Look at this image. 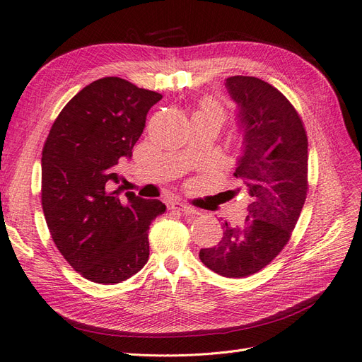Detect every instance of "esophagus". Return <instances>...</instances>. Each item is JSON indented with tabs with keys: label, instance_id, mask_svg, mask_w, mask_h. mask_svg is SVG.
Instances as JSON below:
<instances>
[{
	"label": "esophagus",
	"instance_id": "34e87169",
	"mask_svg": "<svg viewBox=\"0 0 362 362\" xmlns=\"http://www.w3.org/2000/svg\"><path fill=\"white\" fill-rule=\"evenodd\" d=\"M169 206L173 208V210L182 211V213H185V214H198V210H194L193 206H190V205H187V204H182V202H180V201H172V202L169 204Z\"/></svg>",
	"mask_w": 362,
	"mask_h": 362
}]
</instances>
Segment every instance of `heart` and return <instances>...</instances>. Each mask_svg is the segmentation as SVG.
Wrapping results in <instances>:
<instances>
[{
    "mask_svg": "<svg viewBox=\"0 0 362 362\" xmlns=\"http://www.w3.org/2000/svg\"><path fill=\"white\" fill-rule=\"evenodd\" d=\"M194 116H202V117H208V119H213L216 120V122L221 125L222 120L225 119V112L223 108L218 105L217 103H213V101H206L199 112H196Z\"/></svg>",
    "mask_w": 362,
    "mask_h": 362,
    "instance_id": "obj_1",
    "label": "heart"
}]
</instances>
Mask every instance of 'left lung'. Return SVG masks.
Segmentation results:
<instances>
[{
  "instance_id": "obj_1",
  "label": "left lung",
  "mask_w": 362,
  "mask_h": 362,
  "mask_svg": "<svg viewBox=\"0 0 362 362\" xmlns=\"http://www.w3.org/2000/svg\"><path fill=\"white\" fill-rule=\"evenodd\" d=\"M225 87L243 136L234 177L249 194L247 216L240 225L223 222L221 242L201 249L199 258L217 275L245 278L279 254L298 223L308 190V139L298 112L272 84L235 75Z\"/></svg>"
}]
</instances>
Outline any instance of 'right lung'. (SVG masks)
<instances>
[{
	"label": "right lung",
	"mask_w": 362,
	"mask_h": 362,
	"mask_svg": "<svg viewBox=\"0 0 362 362\" xmlns=\"http://www.w3.org/2000/svg\"><path fill=\"white\" fill-rule=\"evenodd\" d=\"M161 95L117 76L86 86L64 105L42 151V206L60 254L86 279L122 282L149 258L158 199L122 196L117 166L133 157Z\"/></svg>",
	"instance_id": "obj_1"
}]
</instances>
